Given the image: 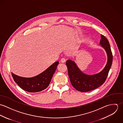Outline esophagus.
Listing matches in <instances>:
<instances>
[{"instance_id":"34e87169","label":"esophagus","mask_w":123,"mask_h":123,"mask_svg":"<svg viewBox=\"0 0 123 123\" xmlns=\"http://www.w3.org/2000/svg\"><path fill=\"white\" fill-rule=\"evenodd\" d=\"M61 62L62 63H64V62H66V60H65L64 58H62V59H61Z\"/></svg>"}]
</instances>
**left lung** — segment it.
<instances>
[{"mask_svg":"<svg viewBox=\"0 0 123 123\" xmlns=\"http://www.w3.org/2000/svg\"><path fill=\"white\" fill-rule=\"evenodd\" d=\"M100 44L105 49L108 61L104 70L100 73L88 75L83 73L74 62L68 60L66 62L70 83L76 89L81 92H88L98 88L105 82L113 61V55L110 44L104 35H101Z\"/></svg>","mask_w":123,"mask_h":123,"instance_id":"obj_1","label":"left lung"}]
</instances>
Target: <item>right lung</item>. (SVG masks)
Segmentation results:
<instances>
[{"instance_id": "right-lung-1", "label": "right lung", "mask_w": 123, "mask_h": 123, "mask_svg": "<svg viewBox=\"0 0 123 123\" xmlns=\"http://www.w3.org/2000/svg\"><path fill=\"white\" fill-rule=\"evenodd\" d=\"M59 62H54L48 69L33 78H24L11 73L15 82L23 90L29 92H37L47 88L56 70Z\"/></svg>"}]
</instances>
